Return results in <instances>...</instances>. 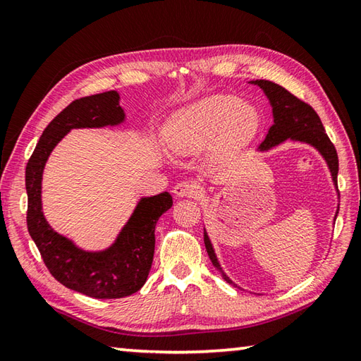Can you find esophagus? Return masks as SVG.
Listing matches in <instances>:
<instances>
[{"label": "esophagus", "instance_id": "34e87169", "mask_svg": "<svg viewBox=\"0 0 361 361\" xmlns=\"http://www.w3.org/2000/svg\"><path fill=\"white\" fill-rule=\"evenodd\" d=\"M195 192H197V188L194 183L180 181L173 186V194L176 197H192Z\"/></svg>", "mask_w": 361, "mask_h": 361}]
</instances>
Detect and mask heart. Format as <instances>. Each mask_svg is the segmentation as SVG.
Wrapping results in <instances>:
<instances>
[{
  "instance_id": "obj_1",
  "label": "heart",
  "mask_w": 361,
  "mask_h": 361,
  "mask_svg": "<svg viewBox=\"0 0 361 361\" xmlns=\"http://www.w3.org/2000/svg\"><path fill=\"white\" fill-rule=\"evenodd\" d=\"M260 114L233 94L204 97L176 111L166 127V141L178 153H192L214 142L220 155L237 152L259 132Z\"/></svg>"
}]
</instances>
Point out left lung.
<instances>
[{
    "label": "left lung",
    "mask_w": 361,
    "mask_h": 361,
    "mask_svg": "<svg viewBox=\"0 0 361 361\" xmlns=\"http://www.w3.org/2000/svg\"><path fill=\"white\" fill-rule=\"evenodd\" d=\"M251 83H255V85L262 88L267 97L270 99L274 118V124L268 130L265 140L260 142L259 150H268L286 140L307 142L323 155L329 169H331L335 186L338 189V185H336V176H338V155H336L335 145L329 140V136L323 127V122H321L317 111L313 110L309 104H305L301 99H298L295 94H291L290 91L278 85V83L270 80H252ZM204 247L206 251H208V256L212 265L221 273L226 282L235 286V283L224 273V270H221L206 231Z\"/></svg>",
    "instance_id": "8db88e82"
}]
</instances>
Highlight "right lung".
Returning <instances> with one entry per match:
<instances>
[{
  "instance_id": "right-lung-1",
  "label": "right lung",
  "mask_w": 361,
  "mask_h": 361,
  "mask_svg": "<svg viewBox=\"0 0 361 361\" xmlns=\"http://www.w3.org/2000/svg\"><path fill=\"white\" fill-rule=\"evenodd\" d=\"M124 118L116 91L75 99L44 128L26 166L27 231L46 268L65 287L97 299L130 296L144 286L155 251L157 221L172 208V195L141 198L116 242L104 251L90 252L48 225L42 211V175L49 153L71 128L118 126Z\"/></svg>"
}]
</instances>
